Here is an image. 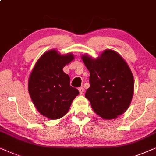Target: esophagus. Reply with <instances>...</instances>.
Wrapping results in <instances>:
<instances>
[{"label":"esophagus","instance_id":"obj_1","mask_svg":"<svg viewBox=\"0 0 156 156\" xmlns=\"http://www.w3.org/2000/svg\"><path fill=\"white\" fill-rule=\"evenodd\" d=\"M78 90L80 95H82V94H83V92H84V88H83V87H79Z\"/></svg>","mask_w":156,"mask_h":156}]
</instances>
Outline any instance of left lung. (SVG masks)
Here are the masks:
<instances>
[{
  "label": "left lung",
  "mask_w": 156,
  "mask_h": 156,
  "mask_svg": "<svg viewBox=\"0 0 156 156\" xmlns=\"http://www.w3.org/2000/svg\"><path fill=\"white\" fill-rule=\"evenodd\" d=\"M82 60L90 71L85 98L95 112L107 120L122 115L130 105L134 88L133 74L124 59L107 49L97 58L85 54Z\"/></svg>",
  "instance_id": "8db88e82"
}]
</instances>
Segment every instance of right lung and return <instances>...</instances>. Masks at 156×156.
<instances>
[{
	"mask_svg": "<svg viewBox=\"0 0 156 156\" xmlns=\"http://www.w3.org/2000/svg\"><path fill=\"white\" fill-rule=\"evenodd\" d=\"M74 59L73 54L61 55L49 50L35 63L28 80V91L36 109L50 119L62 117L69 112L79 91L70 85L63 67Z\"/></svg>",
	"mask_w": 156,
	"mask_h": 156,
	"instance_id": "right-lung-1",
	"label": "right lung"
}]
</instances>
